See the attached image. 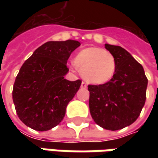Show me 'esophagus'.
I'll list each match as a JSON object with an SVG mask.
<instances>
[{
    "mask_svg": "<svg viewBox=\"0 0 158 158\" xmlns=\"http://www.w3.org/2000/svg\"><path fill=\"white\" fill-rule=\"evenodd\" d=\"M81 87H82V89H86L87 88V84L84 82H82V83H81Z\"/></svg>",
    "mask_w": 158,
    "mask_h": 158,
    "instance_id": "obj_1",
    "label": "esophagus"
}]
</instances>
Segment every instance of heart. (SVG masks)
<instances>
[{"mask_svg": "<svg viewBox=\"0 0 158 158\" xmlns=\"http://www.w3.org/2000/svg\"><path fill=\"white\" fill-rule=\"evenodd\" d=\"M74 65L83 79L93 85L109 82L115 75L117 61L112 52L99 47H88L78 52Z\"/></svg>", "mask_w": 158, "mask_h": 158, "instance_id": "heart-1", "label": "heart"}]
</instances>
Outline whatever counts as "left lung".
<instances>
[{"label":"left lung","instance_id":"1","mask_svg":"<svg viewBox=\"0 0 158 158\" xmlns=\"http://www.w3.org/2000/svg\"><path fill=\"white\" fill-rule=\"evenodd\" d=\"M117 61L112 80L89 85V112L94 121L107 130H118L133 124L146 100L148 79L143 66L121 46L106 44Z\"/></svg>","mask_w":158,"mask_h":158}]
</instances>
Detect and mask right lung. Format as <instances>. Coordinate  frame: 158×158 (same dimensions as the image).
<instances>
[{"instance_id":"1","label":"right lung","mask_w":158,"mask_h":158,"mask_svg":"<svg viewBox=\"0 0 158 158\" xmlns=\"http://www.w3.org/2000/svg\"><path fill=\"white\" fill-rule=\"evenodd\" d=\"M79 41H48L24 61L13 86V102L23 123L37 131H47L63 119L68 104L82 81H69L67 62Z\"/></svg>"}]
</instances>
